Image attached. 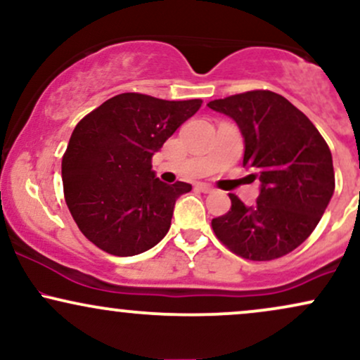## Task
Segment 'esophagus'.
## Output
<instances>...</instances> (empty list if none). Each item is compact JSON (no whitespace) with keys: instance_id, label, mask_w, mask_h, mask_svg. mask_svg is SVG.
I'll return each instance as SVG.
<instances>
[{"instance_id":"esophagus-1","label":"esophagus","mask_w":360,"mask_h":360,"mask_svg":"<svg viewBox=\"0 0 360 360\" xmlns=\"http://www.w3.org/2000/svg\"><path fill=\"white\" fill-rule=\"evenodd\" d=\"M198 189H200L201 193H213V188L210 184H205V183H201V184H198Z\"/></svg>"}]
</instances>
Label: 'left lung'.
<instances>
[{"label":"left lung","instance_id":"left-lung-1","mask_svg":"<svg viewBox=\"0 0 360 360\" xmlns=\"http://www.w3.org/2000/svg\"><path fill=\"white\" fill-rule=\"evenodd\" d=\"M237 123L245 143L243 166L260 181L257 201L213 218V232L249 260L283 257L311 235L335 189L332 152L307 115L272 91H247L210 101Z\"/></svg>","mask_w":360,"mask_h":360}]
</instances>
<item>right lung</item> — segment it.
<instances>
[{
	"label": "right lung",
	"instance_id": "1",
	"mask_svg": "<svg viewBox=\"0 0 360 360\" xmlns=\"http://www.w3.org/2000/svg\"><path fill=\"white\" fill-rule=\"evenodd\" d=\"M201 103L123 93L77 123L62 157V183L69 212L89 242L130 257L166 237L176 200L191 184L159 181L152 155Z\"/></svg>",
	"mask_w": 360,
	"mask_h": 360
}]
</instances>
